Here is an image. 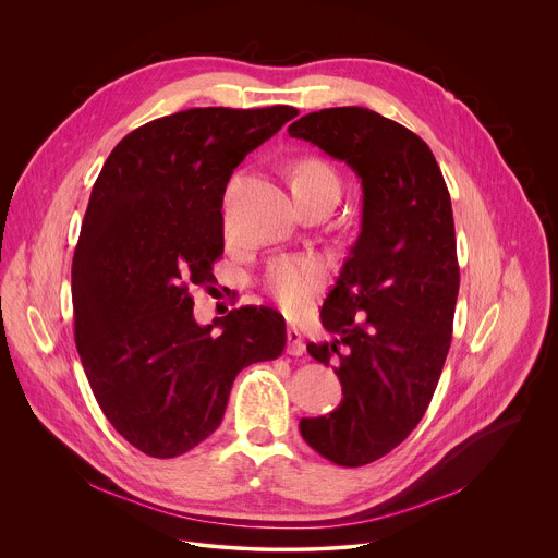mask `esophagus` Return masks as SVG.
Here are the masks:
<instances>
[{
	"instance_id": "obj_1",
	"label": "esophagus",
	"mask_w": 558,
	"mask_h": 558,
	"mask_svg": "<svg viewBox=\"0 0 558 558\" xmlns=\"http://www.w3.org/2000/svg\"><path fill=\"white\" fill-rule=\"evenodd\" d=\"M287 353L293 355V357L304 355V340H302V333L295 327L287 329Z\"/></svg>"
}]
</instances>
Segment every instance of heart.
Wrapping results in <instances>:
<instances>
[{"mask_svg":"<svg viewBox=\"0 0 558 558\" xmlns=\"http://www.w3.org/2000/svg\"><path fill=\"white\" fill-rule=\"evenodd\" d=\"M325 179H336L333 170L327 163H323L320 158H302L293 168L291 185L295 190ZM325 271L327 265L317 256L280 258L267 269L265 287L282 308L300 311L308 304L313 293L323 287Z\"/></svg>","mask_w":558,"mask_h":558,"instance_id":"b5f03b06","label":"heart"}]
</instances>
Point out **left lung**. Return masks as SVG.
<instances>
[{
  "label": "left lung",
  "instance_id": "8db88e82",
  "mask_svg": "<svg viewBox=\"0 0 558 558\" xmlns=\"http://www.w3.org/2000/svg\"><path fill=\"white\" fill-rule=\"evenodd\" d=\"M362 181V229L320 317L331 342L306 344L333 364L342 402L300 420L329 461L366 465L400 446L437 388L459 293L452 205L430 147L368 108H327L289 125Z\"/></svg>",
  "mask_w": 558,
  "mask_h": 558
}]
</instances>
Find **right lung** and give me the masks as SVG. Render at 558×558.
<instances>
[{
    "label": "right lung",
    "mask_w": 558,
    "mask_h": 558,
    "mask_svg": "<svg viewBox=\"0 0 558 558\" xmlns=\"http://www.w3.org/2000/svg\"><path fill=\"white\" fill-rule=\"evenodd\" d=\"M293 117L269 106L154 119L119 141L93 187L72 258L74 342L104 415L149 457L207 439L235 375L287 344L269 306L196 325L190 289L214 280L233 170Z\"/></svg>",
    "instance_id": "obj_1"
}]
</instances>
